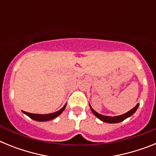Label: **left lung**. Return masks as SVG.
<instances>
[{
    "label": "left lung",
    "mask_w": 156,
    "mask_h": 156,
    "mask_svg": "<svg viewBox=\"0 0 156 156\" xmlns=\"http://www.w3.org/2000/svg\"><path fill=\"white\" fill-rule=\"evenodd\" d=\"M89 105H90V109H91L92 112L94 113V115L95 116H97L100 120L103 121V122H108V123H117V122H122V121L126 119V118H128V117L131 116V115L134 113L135 112L137 111V108H138V106H139V104L136 105V106H135L134 108H132L131 110H129V112H126V113L122 114V115H117V116H107V115H101V114L98 113L97 112H95L94 110L92 108V107L90 106V104H89Z\"/></svg>",
    "instance_id": "8db88e82"
}]
</instances>
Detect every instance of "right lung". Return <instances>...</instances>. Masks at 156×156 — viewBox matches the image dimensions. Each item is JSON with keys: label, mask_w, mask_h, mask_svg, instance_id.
Here are the masks:
<instances>
[{"label": "right lung", "mask_w": 156, "mask_h": 156, "mask_svg": "<svg viewBox=\"0 0 156 156\" xmlns=\"http://www.w3.org/2000/svg\"><path fill=\"white\" fill-rule=\"evenodd\" d=\"M66 107V104L63 106L62 108L58 111L53 112V113H49V114H34V113H30V112H23V113L28 115L30 118L36 121H41V122H44V121H49L51 119H55L57 116H58L60 114L64 111V109Z\"/></svg>", "instance_id": "add662e5"}]
</instances>
